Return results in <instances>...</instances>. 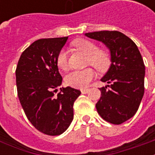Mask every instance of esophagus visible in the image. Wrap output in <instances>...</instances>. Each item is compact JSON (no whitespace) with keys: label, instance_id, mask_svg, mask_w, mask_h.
<instances>
[{"label":"esophagus","instance_id":"obj_1","mask_svg":"<svg viewBox=\"0 0 155 155\" xmlns=\"http://www.w3.org/2000/svg\"><path fill=\"white\" fill-rule=\"evenodd\" d=\"M88 91H89V89H82L81 90V93L82 94H86V93H88Z\"/></svg>","mask_w":155,"mask_h":155}]
</instances>
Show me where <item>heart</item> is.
<instances>
[{
    "mask_svg": "<svg viewBox=\"0 0 155 155\" xmlns=\"http://www.w3.org/2000/svg\"><path fill=\"white\" fill-rule=\"evenodd\" d=\"M73 45L78 51L87 55V64H91L97 71L107 70L110 64V54L104 49H98L97 45L88 40L80 39L73 42ZM56 65L62 71L68 69V54L65 49H61L56 56ZM94 71L91 68L81 71H73L66 74L65 83L74 88H84L92 81Z\"/></svg>",
    "mask_w": 155,
    "mask_h": 155,
    "instance_id": "b5f03b06",
    "label": "heart"
}]
</instances>
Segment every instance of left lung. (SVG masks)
<instances>
[{"label": "left lung", "mask_w": 155, "mask_h": 155, "mask_svg": "<svg viewBox=\"0 0 155 155\" xmlns=\"http://www.w3.org/2000/svg\"><path fill=\"white\" fill-rule=\"evenodd\" d=\"M103 42L110 51V67L101 79L109 84L100 89L101 96L95 105L105 121L120 124L135 114L144 93L145 66L135 43L117 31L85 33Z\"/></svg>", "instance_id": "1"}]
</instances>
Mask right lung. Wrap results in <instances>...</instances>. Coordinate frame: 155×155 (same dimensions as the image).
Here are the masks:
<instances>
[{"instance_id":"1","label":"right lung","mask_w":155,"mask_h":155,"mask_svg":"<svg viewBox=\"0 0 155 155\" xmlns=\"http://www.w3.org/2000/svg\"><path fill=\"white\" fill-rule=\"evenodd\" d=\"M67 39L35 41L22 52L15 70L17 94L27 119L40 132L52 136L70 126L74 102L81 93L68 86L54 94L62 83L56 56Z\"/></svg>"}]
</instances>
